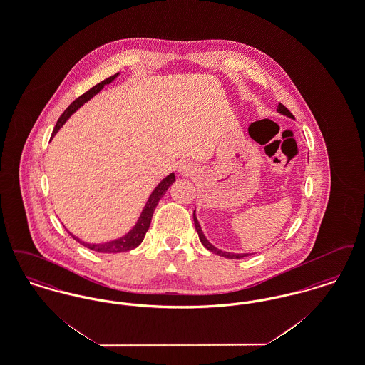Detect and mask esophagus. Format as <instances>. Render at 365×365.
<instances>
[{
	"mask_svg": "<svg viewBox=\"0 0 365 365\" xmlns=\"http://www.w3.org/2000/svg\"><path fill=\"white\" fill-rule=\"evenodd\" d=\"M194 173H195V167L190 163H183V164L179 165V174L180 175L189 176V175H192Z\"/></svg>",
	"mask_w": 365,
	"mask_h": 365,
	"instance_id": "obj_1",
	"label": "esophagus"
}]
</instances>
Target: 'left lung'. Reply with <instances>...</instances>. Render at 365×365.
Segmentation results:
<instances>
[{"label": "left lung", "instance_id": "1", "mask_svg": "<svg viewBox=\"0 0 365 365\" xmlns=\"http://www.w3.org/2000/svg\"><path fill=\"white\" fill-rule=\"evenodd\" d=\"M278 112L279 113H282V115H284V116H287V118L294 119V116L290 113V110H289L284 105H278ZM192 219H194V226H195V230H197V232H198L200 241H201V243L208 249L209 252H212V253H215V255H217V256L226 257V259H242V257H246V256H249V255H250V253H230V252H225V250L217 249L216 246H213V245L209 242L208 240L205 238V235H204V232H202V228H201L200 223H198V220H197L195 210L192 212ZM252 255H253V253H252Z\"/></svg>", "mask_w": 365, "mask_h": 365}]
</instances>
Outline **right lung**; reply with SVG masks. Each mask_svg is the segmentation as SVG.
<instances>
[{
  "label": "right lung",
  "mask_w": 365,
  "mask_h": 365,
  "mask_svg": "<svg viewBox=\"0 0 365 365\" xmlns=\"http://www.w3.org/2000/svg\"><path fill=\"white\" fill-rule=\"evenodd\" d=\"M118 76H119V73H116V75H113V76L105 79L103 82H100L98 85L91 87L88 91H86L85 94H82L81 97H78V98L64 110V113L60 116V119L56 123V127H54V130H53L52 133V138L58 133V130L66 124V122L70 119L72 113H75L82 105L87 103L88 100H91L96 94H98V93L104 88L105 85L112 83ZM174 182L175 174L173 173V174L165 176V178L157 185L156 189L152 191V194L149 195V198H148V201H146V204H145V208L140 212L135 226L133 227L127 234H124L120 238L103 243L85 242V241L79 240L78 237H75L72 232L68 231L71 237H72L75 241H78V242L82 243L83 246H86L87 249H91V250L100 252V253H120V252H128V250L137 247V246L140 245V242L143 241L145 234H146V231H148L149 227H150L152 216H153V212H155V209H156L158 201L163 198V195L165 194V191L168 190V187H170Z\"/></svg>",
  "instance_id": "add662e5"
}]
</instances>
